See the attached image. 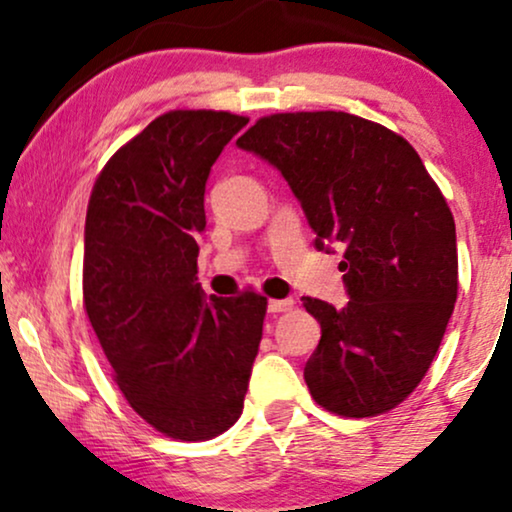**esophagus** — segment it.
Here are the masks:
<instances>
[{
    "label": "esophagus",
    "instance_id": "1",
    "mask_svg": "<svg viewBox=\"0 0 512 512\" xmlns=\"http://www.w3.org/2000/svg\"><path fill=\"white\" fill-rule=\"evenodd\" d=\"M291 305H294L291 298H270L268 313H287V310H291Z\"/></svg>",
    "mask_w": 512,
    "mask_h": 512
}]
</instances>
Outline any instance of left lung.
<instances>
[{
  "mask_svg": "<svg viewBox=\"0 0 512 512\" xmlns=\"http://www.w3.org/2000/svg\"><path fill=\"white\" fill-rule=\"evenodd\" d=\"M289 183L315 249H343L350 301L305 296L322 338L305 362L317 404L364 418L397 407L426 376L459 291L456 225L418 152L348 112H282L237 138Z\"/></svg>",
  "mask_w": 512,
  "mask_h": 512,
  "instance_id": "8db88e82",
  "label": "left lung"
}]
</instances>
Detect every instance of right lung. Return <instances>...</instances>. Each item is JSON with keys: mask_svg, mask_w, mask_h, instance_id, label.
<instances>
[{"mask_svg": "<svg viewBox=\"0 0 512 512\" xmlns=\"http://www.w3.org/2000/svg\"><path fill=\"white\" fill-rule=\"evenodd\" d=\"M247 122L214 110L157 117L110 157L86 209V315L131 409L183 442L240 418L263 336L268 298H207L197 282L207 178Z\"/></svg>", "mask_w": 512, "mask_h": 512, "instance_id": "obj_1", "label": "right lung"}]
</instances>
